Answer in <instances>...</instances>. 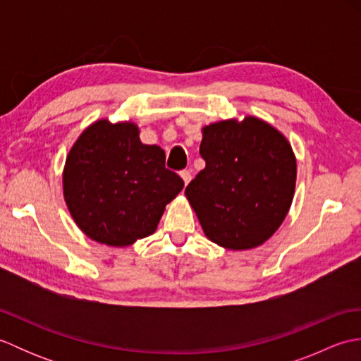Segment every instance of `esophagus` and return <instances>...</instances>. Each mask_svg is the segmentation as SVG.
Instances as JSON below:
<instances>
[{"label":"esophagus","instance_id":"esophagus-1","mask_svg":"<svg viewBox=\"0 0 361 361\" xmlns=\"http://www.w3.org/2000/svg\"><path fill=\"white\" fill-rule=\"evenodd\" d=\"M180 176L183 178V181H185V185H188V183L192 180V175H190L189 171H181L180 172Z\"/></svg>","mask_w":361,"mask_h":361}]
</instances>
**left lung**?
<instances>
[{
    "label": "left lung",
    "mask_w": 361,
    "mask_h": 361,
    "mask_svg": "<svg viewBox=\"0 0 361 361\" xmlns=\"http://www.w3.org/2000/svg\"><path fill=\"white\" fill-rule=\"evenodd\" d=\"M204 169L185 194L219 247L251 250L278 231L293 202L296 158L287 137L256 116L202 128Z\"/></svg>",
    "instance_id": "1"
}]
</instances>
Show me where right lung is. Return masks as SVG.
<instances>
[{
  "mask_svg": "<svg viewBox=\"0 0 361 361\" xmlns=\"http://www.w3.org/2000/svg\"><path fill=\"white\" fill-rule=\"evenodd\" d=\"M185 183L166 169L164 150L142 144L135 122L99 119L83 130L63 167V197L91 240L128 247L157 231Z\"/></svg>",
  "mask_w": 361,
  "mask_h": 361,
  "instance_id": "add662e5",
  "label": "right lung"
}]
</instances>
